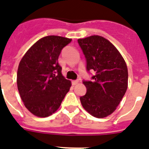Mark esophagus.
Masks as SVG:
<instances>
[{"mask_svg":"<svg viewBox=\"0 0 149 149\" xmlns=\"http://www.w3.org/2000/svg\"><path fill=\"white\" fill-rule=\"evenodd\" d=\"M78 82L79 81H72V85H74H74H77V84H78Z\"/></svg>","mask_w":149,"mask_h":149,"instance_id":"esophagus-1","label":"esophagus"}]
</instances>
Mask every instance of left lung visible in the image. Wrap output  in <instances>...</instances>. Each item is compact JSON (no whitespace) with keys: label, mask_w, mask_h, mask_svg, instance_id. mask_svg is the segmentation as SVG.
<instances>
[{"label":"left lung","mask_w":149,"mask_h":149,"mask_svg":"<svg viewBox=\"0 0 149 149\" xmlns=\"http://www.w3.org/2000/svg\"><path fill=\"white\" fill-rule=\"evenodd\" d=\"M86 60V70L95 74L93 81H84L85 95L80 98L86 111L96 118L113 113L127 88L128 73L125 61L110 41L100 36L79 39Z\"/></svg>","instance_id":"left-lung-1"}]
</instances>
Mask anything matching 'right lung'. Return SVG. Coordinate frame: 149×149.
Segmentation results:
<instances>
[{"label": "right lung", "instance_id": "right-lung-1", "mask_svg": "<svg viewBox=\"0 0 149 149\" xmlns=\"http://www.w3.org/2000/svg\"><path fill=\"white\" fill-rule=\"evenodd\" d=\"M72 39L48 36L38 40L18 65L17 86L26 108L38 117L57 110L72 84L61 73L58 57Z\"/></svg>", "mask_w": 149, "mask_h": 149}]
</instances>
